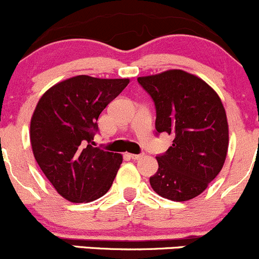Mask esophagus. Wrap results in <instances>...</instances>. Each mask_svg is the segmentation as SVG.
I'll return each mask as SVG.
<instances>
[{
	"label": "esophagus",
	"mask_w": 259,
	"mask_h": 259,
	"mask_svg": "<svg viewBox=\"0 0 259 259\" xmlns=\"http://www.w3.org/2000/svg\"><path fill=\"white\" fill-rule=\"evenodd\" d=\"M130 158H132L133 160H138L143 158V154H130Z\"/></svg>",
	"instance_id": "1"
}]
</instances>
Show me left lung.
<instances>
[{
  "mask_svg": "<svg viewBox=\"0 0 259 259\" xmlns=\"http://www.w3.org/2000/svg\"><path fill=\"white\" fill-rule=\"evenodd\" d=\"M157 110L155 130L174 137L157 157L153 190L173 201H188L218 177L229 149V123L221 99L207 82L180 69L140 76Z\"/></svg>",
  "mask_w": 259,
  "mask_h": 259,
  "instance_id": "1",
  "label": "left lung"
}]
</instances>
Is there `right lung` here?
Listing matches in <instances>:
<instances>
[{
	"instance_id": "add662e5",
	"label": "right lung",
	"mask_w": 259,
	"mask_h": 259,
	"mask_svg": "<svg viewBox=\"0 0 259 259\" xmlns=\"http://www.w3.org/2000/svg\"><path fill=\"white\" fill-rule=\"evenodd\" d=\"M130 79L69 77L41 95L30 118L35 160L59 195L70 202L104 196L122 164V155L91 146L104 108Z\"/></svg>"
}]
</instances>
